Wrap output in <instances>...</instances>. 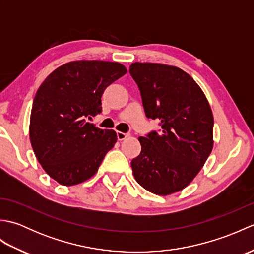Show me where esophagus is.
I'll list each match as a JSON object with an SVG mask.
<instances>
[{"mask_svg": "<svg viewBox=\"0 0 254 254\" xmlns=\"http://www.w3.org/2000/svg\"><path fill=\"white\" fill-rule=\"evenodd\" d=\"M117 137L119 141H123V139H126L127 137H128V134L127 133H123V132H117Z\"/></svg>", "mask_w": 254, "mask_h": 254, "instance_id": "obj_1", "label": "esophagus"}]
</instances>
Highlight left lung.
<instances>
[{
    "instance_id": "obj_1",
    "label": "left lung",
    "mask_w": 254,
    "mask_h": 254,
    "mask_svg": "<svg viewBox=\"0 0 254 254\" xmlns=\"http://www.w3.org/2000/svg\"><path fill=\"white\" fill-rule=\"evenodd\" d=\"M145 115L161 131L139 136L142 150L131 161L135 180L157 195L181 191L202 169L213 149L214 118L203 90L190 75L160 63H132Z\"/></svg>"
}]
</instances>
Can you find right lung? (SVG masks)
<instances>
[{
    "label": "right lung",
    "instance_id": "obj_1",
    "mask_svg": "<svg viewBox=\"0 0 254 254\" xmlns=\"http://www.w3.org/2000/svg\"><path fill=\"white\" fill-rule=\"evenodd\" d=\"M127 73L121 63L78 60L55 69L38 88L32 102L29 137L44 170L62 186L93 177L117 133L87 121L101 112V96Z\"/></svg>",
    "mask_w": 254,
    "mask_h": 254
}]
</instances>
